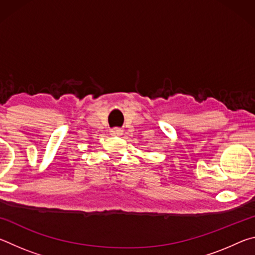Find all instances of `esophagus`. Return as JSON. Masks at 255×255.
I'll return each instance as SVG.
<instances>
[{"label":"esophagus","mask_w":255,"mask_h":255,"mask_svg":"<svg viewBox=\"0 0 255 255\" xmlns=\"http://www.w3.org/2000/svg\"><path fill=\"white\" fill-rule=\"evenodd\" d=\"M110 132L112 133V135H122L123 133V130L120 128H112Z\"/></svg>","instance_id":"esophagus-1"}]
</instances>
